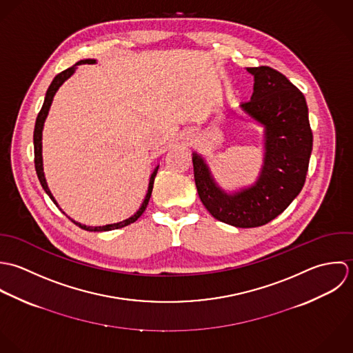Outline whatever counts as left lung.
<instances>
[{
	"label": "left lung",
	"instance_id": "8db88e82",
	"mask_svg": "<svg viewBox=\"0 0 353 353\" xmlns=\"http://www.w3.org/2000/svg\"><path fill=\"white\" fill-rule=\"evenodd\" d=\"M254 92L241 109L265 127V158L254 185L233 194L218 187L206 161L192 154L199 198L212 216L236 228L262 226L300 194L312 151L308 108L301 91L270 67L247 68Z\"/></svg>",
	"mask_w": 353,
	"mask_h": 353
}]
</instances>
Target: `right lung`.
<instances>
[{"label": "right lung", "mask_w": 353, "mask_h": 353, "mask_svg": "<svg viewBox=\"0 0 353 353\" xmlns=\"http://www.w3.org/2000/svg\"><path fill=\"white\" fill-rule=\"evenodd\" d=\"M81 64H95V60L92 59H87V60H81L79 63H76L73 67L65 70V71L59 73L52 84L49 85L48 91H46V97H45V102L42 105V109L41 112L38 113V117H37V123H35V130H34V162H35V170H37V174H38V179H39V183L42 185V188L45 190V192L50 196V199L54 202V205H57L56 199L53 198L49 187H48V183H46V179H45V173H43V162H42V131H43V124H45V120L48 117V113H49V109L52 106V102H53V98L57 92V90L60 88V85L73 74V72L76 71V67L77 65H81ZM158 168L159 165L154 169L151 177H150V183H148V190H147V194H145V198L141 203V209L138 212H135L132 216L121 221V222H117V223H110V225H105V226H87V225H83L80 222H76L72 219V222L74 225H77L79 228L84 229V230H88V232H106V230H113V229H119V228H124L132 222H135L141 214L145 210L147 205H148V201H150V196H151V192H152V185H154V179L157 176V172H158ZM59 206V205H57Z\"/></svg>", "instance_id": "add662e5"}]
</instances>
